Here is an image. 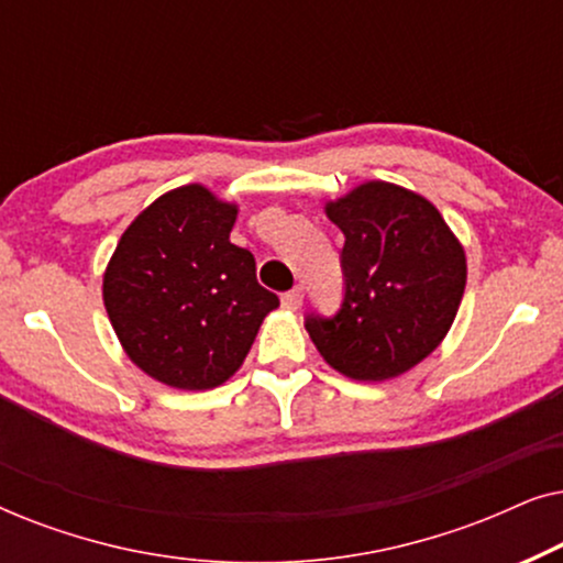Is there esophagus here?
I'll use <instances>...</instances> for the list:
<instances>
[{
	"mask_svg": "<svg viewBox=\"0 0 563 563\" xmlns=\"http://www.w3.org/2000/svg\"><path fill=\"white\" fill-rule=\"evenodd\" d=\"M302 297H305L302 287H295V289L284 291V295H282V307H284V310H299V305H302Z\"/></svg>",
	"mask_w": 563,
	"mask_h": 563,
	"instance_id": "esophagus-1",
	"label": "esophagus"
}]
</instances>
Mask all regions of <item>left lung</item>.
<instances>
[{
	"label": "left lung",
	"mask_w": 563,
	"mask_h": 563,
	"mask_svg": "<svg viewBox=\"0 0 563 563\" xmlns=\"http://www.w3.org/2000/svg\"><path fill=\"white\" fill-rule=\"evenodd\" d=\"M343 230V302L305 328L335 372L384 382L430 356L453 325L466 287V256L426 197L366 181L325 205Z\"/></svg>",
	"instance_id": "obj_1"
}]
</instances>
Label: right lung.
<instances>
[{
	"label": "right lung",
	"instance_id": "right-lung-1",
	"mask_svg": "<svg viewBox=\"0 0 563 563\" xmlns=\"http://www.w3.org/2000/svg\"><path fill=\"white\" fill-rule=\"evenodd\" d=\"M238 207L189 184L145 207L104 272V307L122 349L153 379L212 389L249 356L279 297L230 243Z\"/></svg>",
	"mask_w": 563,
	"mask_h": 563
}]
</instances>
